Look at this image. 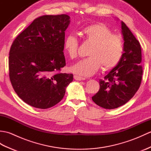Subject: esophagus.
Instances as JSON below:
<instances>
[{
    "label": "esophagus",
    "instance_id": "1",
    "mask_svg": "<svg viewBox=\"0 0 151 151\" xmlns=\"http://www.w3.org/2000/svg\"><path fill=\"white\" fill-rule=\"evenodd\" d=\"M74 79L76 80V81H84V80H85V78L81 77V76L77 75H74Z\"/></svg>",
    "mask_w": 151,
    "mask_h": 151
}]
</instances>
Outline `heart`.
<instances>
[{
	"label": "heart",
	"instance_id": "1",
	"mask_svg": "<svg viewBox=\"0 0 151 151\" xmlns=\"http://www.w3.org/2000/svg\"><path fill=\"white\" fill-rule=\"evenodd\" d=\"M86 42L91 44L88 58L80 60L70 67V70L80 76H91L102 67L110 70L117 66L123 56L124 43L122 37L113 34L105 24L94 23L83 28L80 32ZM79 42L73 34L65 37L63 42L64 50L70 59L78 56Z\"/></svg>",
	"mask_w": 151,
	"mask_h": 151
}]
</instances>
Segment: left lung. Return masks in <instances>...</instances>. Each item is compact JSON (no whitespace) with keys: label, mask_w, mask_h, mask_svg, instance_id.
I'll use <instances>...</instances> for the list:
<instances>
[{"label":"left lung","mask_w":151,"mask_h":151,"mask_svg":"<svg viewBox=\"0 0 151 151\" xmlns=\"http://www.w3.org/2000/svg\"><path fill=\"white\" fill-rule=\"evenodd\" d=\"M124 39L123 56L106 76L99 81V91L92 97L96 104L105 109H114L126 104L138 90L142 83L143 67L142 49L124 22H121Z\"/></svg>","instance_id":"1"}]
</instances>
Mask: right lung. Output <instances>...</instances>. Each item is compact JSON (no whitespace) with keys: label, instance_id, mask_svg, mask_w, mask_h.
Wrapping results in <instances>:
<instances>
[{"label":"right lung","instance_id":"right-lung-1","mask_svg":"<svg viewBox=\"0 0 151 151\" xmlns=\"http://www.w3.org/2000/svg\"><path fill=\"white\" fill-rule=\"evenodd\" d=\"M65 14L43 15L16 37L9 53V76L13 88L24 102L47 109L62 101L73 74L62 73L65 31L70 23Z\"/></svg>","mask_w":151,"mask_h":151}]
</instances>
